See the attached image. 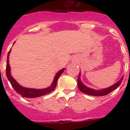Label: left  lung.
Returning <instances> with one entry per match:
<instances>
[{"mask_svg": "<svg viewBox=\"0 0 130 130\" xmlns=\"http://www.w3.org/2000/svg\"><path fill=\"white\" fill-rule=\"evenodd\" d=\"M123 77H122L120 81H118L117 83H115V85H113L111 87H109L107 88H105V89H103V90H95L94 89H91V88H89L88 87H87L86 86H85L83 84L81 83V80H80V73L79 74V77H78L77 79V85L78 87H79V90H81L82 92L85 93V94H87L88 95H90V96H106V95L109 94V93H111V92L113 91L114 90L117 89L118 88L119 85L121 84L122 81L123 80Z\"/></svg>", "mask_w": 130, "mask_h": 130, "instance_id": "left-lung-1", "label": "left lung"}]
</instances>
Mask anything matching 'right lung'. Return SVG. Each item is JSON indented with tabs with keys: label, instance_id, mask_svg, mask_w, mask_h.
Masks as SVG:
<instances>
[{
	"label": "right lung",
	"instance_id": "add662e5",
	"mask_svg": "<svg viewBox=\"0 0 130 130\" xmlns=\"http://www.w3.org/2000/svg\"><path fill=\"white\" fill-rule=\"evenodd\" d=\"M10 49L9 51L8 56H7V62H6V76L8 79L10 81V83H11V86L13 87L14 88V90H15L18 94H21L22 96V97L25 98H36V97H40V96H44V95H47L49 93H51V92L55 90V87L57 86V80L60 76L62 72H64V68L62 69L58 73L56 74L55 77V79L53 80L52 85L49 87L45 89H32V88H25L21 86H20L18 82L11 77V74H10V66L9 64V55H10Z\"/></svg>",
	"mask_w": 130,
	"mask_h": 130
}]
</instances>
